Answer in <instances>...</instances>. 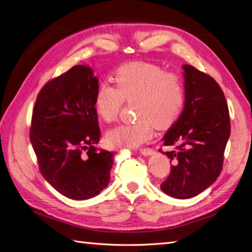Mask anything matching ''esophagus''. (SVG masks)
I'll list each match as a JSON object with an SVG mask.
<instances>
[{"label": "esophagus", "mask_w": 252, "mask_h": 252, "mask_svg": "<svg viewBox=\"0 0 252 252\" xmlns=\"http://www.w3.org/2000/svg\"><path fill=\"white\" fill-rule=\"evenodd\" d=\"M140 153L144 156H150L154 153V150L150 149V147H143V149H140Z\"/></svg>", "instance_id": "1"}]
</instances>
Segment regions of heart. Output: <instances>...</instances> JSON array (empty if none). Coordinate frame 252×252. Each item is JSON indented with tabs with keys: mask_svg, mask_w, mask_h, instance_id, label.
Wrapping results in <instances>:
<instances>
[{
	"mask_svg": "<svg viewBox=\"0 0 252 252\" xmlns=\"http://www.w3.org/2000/svg\"><path fill=\"white\" fill-rule=\"evenodd\" d=\"M113 88L99 85L95 109L99 119L112 123L118 119L123 102H133L136 121L110 129L106 141L113 147L134 149L153 136V125L158 129L172 126L181 115L186 100L184 79L150 63L123 65L115 71Z\"/></svg>",
	"mask_w": 252,
	"mask_h": 252,
	"instance_id": "b5f03b06",
	"label": "heart"
}]
</instances>
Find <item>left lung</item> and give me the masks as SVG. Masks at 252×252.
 <instances>
[{
  "label": "left lung",
  "instance_id": "left-lung-1",
  "mask_svg": "<svg viewBox=\"0 0 252 252\" xmlns=\"http://www.w3.org/2000/svg\"><path fill=\"white\" fill-rule=\"evenodd\" d=\"M186 100L184 110L162 138L172 162L160 188L176 199L199 194L217 180L231 124L228 103L221 88L206 73L184 65Z\"/></svg>",
  "mask_w": 252,
  "mask_h": 252
}]
</instances>
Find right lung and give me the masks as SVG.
Listing matches in <instances>:
<instances>
[{"label":"right lung","mask_w":252,"mask_h":252,"mask_svg":"<svg viewBox=\"0 0 252 252\" xmlns=\"http://www.w3.org/2000/svg\"><path fill=\"white\" fill-rule=\"evenodd\" d=\"M98 79L76 65L48 81L36 98L30 140L41 175L65 197L93 198L106 188L113 152L99 150L95 109Z\"/></svg>","instance_id":"1"}]
</instances>
